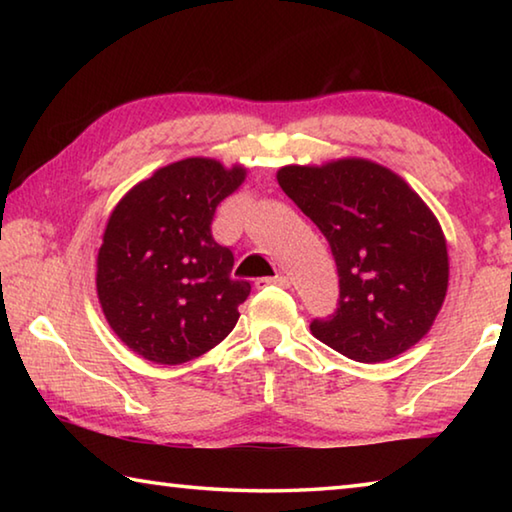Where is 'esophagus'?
<instances>
[{
	"label": "esophagus",
	"instance_id": "34e87169",
	"mask_svg": "<svg viewBox=\"0 0 512 512\" xmlns=\"http://www.w3.org/2000/svg\"><path fill=\"white\" fill-rule=\"evenodd\" d=\"M273 284H275V287H284V289H287V287H291V280H289V277L287 275H275V277H262V280H257V289H264V287H273Z\"/></svg>",
	"mask_w": 512,
	"mask_h": 512
}]
</instances>
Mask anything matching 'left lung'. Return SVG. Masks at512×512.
<instances>
[{
  "label": "left lung",
  "instance_id": "obj_1",
  "mask_svg": "<svg viewBox=\"0 0 512 512\" xmlns=\"http://www.w3.org/2000/svg\"><path fill=\"white\" fill-rule=\"evenodd\" d=\"M277 183L339 268V309L311 334L359 363L395 359L427 336L447 296L449 255L436 214L409 183L366 158L287 164Z\"/></svg>",
  "mask_w": 512,
  "mask_h": 512
}]
</instances>
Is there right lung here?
Returning <instances> with one entry per match:
<instances>
[{
	"label": "right lung",
	"mask_w": 512,
	"mask_h": 512,
	"mask_svg": "<svg viewBox=\"0 0 512 512\" xmlns=\"http://www.w3.org/2000/svg\"><path fill=\"white\" fill-rule=\"evenodd\" d=\"M246 180L244 164L185 158L155 169L110 212L97 296L121 343L160 366L201 357L239 320L250 284L212 237L214 210Z\"/></svg>",
	"instance_id": "obj_1"
}]
</instances>
